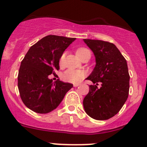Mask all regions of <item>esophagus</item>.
<instances>
[{
    "label": "esophagus",
    "mask_w": 147,
    "mask_h": 147,
    "mask_svg": "<svg viewBox=\"0 0 147 147\" xmlns=\"http://www.w3.org/2000/svg\"><path fill=\"white\" fill-rule=\"evenodd\" d=\"M79 85H80V83H75V84H74V87H78Z\"/></svg>",
    "instance_id": "esophagus-1"
}]
</instances>
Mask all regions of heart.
I'll return each mask as SVG.
<instances>
[{
	"mask_svg": "<svg viewBox=\"0 0 147 147\" xmlns=\"http://www.w3.org/2000/svg\"><path fill=\"white\" fill-rule=\"evenodd\" d=\"M86 51H88V49H85V48H80V49H78L77 50H76V55L79 56L81 54H82L83 52ZM64 61L65 54H63L61 56L60 59H59V65H63V64H64ZM84 76H85V74H84V72H83L82 71H80V70L68 69L63 73L62 78L64 81L67 82L76 83L81 81L83 78H84Z\"/></svg>",
	"mask_w": 147,
	"mask_h": 147,
	"instance_id": "obj_1",
	"label": "heart"
}]
</instances>
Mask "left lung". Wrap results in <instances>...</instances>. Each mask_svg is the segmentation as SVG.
Wrapping results in <instances>:
<instances>
[{
    "label": "left lung",
    "instance_id": "left-lung-1",
    "mask_svg": "<svg viewBox=\"0 0 147 147\" xmlns=\"http://www.w3.org/2000/svg\"><path fill=\"white\" fill-rule=\"evenodd\" d=\"M96 58V66L87 80L89 93L83 100L86 113L96 120H107L119 112L129 95V75L125 58L111 42L84 39ZM98 82L102 83L98 88Z\"/></svg>",
    "mask_w": 147,
    "mask_h": 147
}]
</instances>
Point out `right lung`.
Masks as SVG:
<instances>
[{
  "label": "right lung",
  "mask_w": 147,
  "mask_h": 147,
  "mask_svg": "<svg viewBox=\"0 0 147 147\" xmlns=\"http://www.w3.org/2000/svg\"><path fill=\"white\" fill-rule=\"evenodd\" d=\"M76 38L48 35L30 48L20 64L18 85L20 98L28 108L48 113L59 106L71 83L49 78L59 69V59Z\"/></svg>",
  "instance_id": "1"
}]
</instances>
